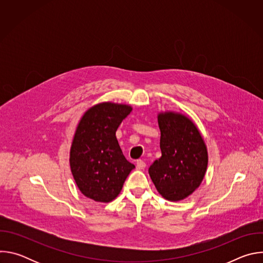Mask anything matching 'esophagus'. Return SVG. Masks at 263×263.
Wrapping results in <instances>:
<instances>
[{"mask_svg":"<svg viewBox=\"0 0 263 263\" xmlns=\"http://www.w3.org/2000/svg\"><path fill=\"white\" fill-rule=\"evenodd\" d=\"M136 167H137V170H144L145 168V163L142 160H137L136 161Z\"/></svg>","mask_w":263,"mask_h":263,"instance_id":"obj_1","label":"esophagus"}]
</instances>
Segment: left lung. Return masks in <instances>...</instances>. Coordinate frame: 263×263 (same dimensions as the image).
<instances>
[{"instance_id":"1","label":"left lung","mask_w":263,"mask_h":263,"mask_svg":"<svg viewBox=\"0 0 263 263\" xmlns=\"http://www.w3.org/2000/svg\"><path fill=\"white\" fill-rule=\"evenodd\" d=\"M157 120L161 157L149 166L148 174L162 198L179 202L201 185L208 165L207 145L189 116L166 110L159 112Z\"/></svg>"}]
</instances>
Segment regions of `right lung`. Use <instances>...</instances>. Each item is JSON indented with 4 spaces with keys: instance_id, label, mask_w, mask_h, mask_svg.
<instances>
[{
    "instance_id": "1",
    "label": "right lung",
    "mask_w": 263,
    "mask_h": 263,
    "mask_svg": "<svg viewBox=\"0 0 263 263\" xmlns=\"http://www.w3.org/2000/svg\"><path fill=\"white\" fill-rule=\"evenodd\" d=\"M131 111L128 104L102 102L88 108L80 119L69 149V166L86 198L100 203L114 201L135 168L125 158L116 136Z\"/></svg>"
}]
</instances>
